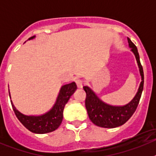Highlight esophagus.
Returning <instances> with one entry per match:
<instances>
[{"instance_id":"1","label":"esophagus","mask_w":156,"mask_h":156,"mask_svg":"<svg viewBox=\"0 0 156 156\" xmlns=\"http://www.w3.org/2000/svg\"><path fill=\"white\" fill-rule=\"evenodd\" d=\"M76 85L78 87L82 88L83 86V84H84V81L83 80L77 79V80H76Z\"/></svg>"}]
</instances>
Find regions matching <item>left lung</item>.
<instances>
[{
    "label": "left lung",
    "mask_w": 156,
    "mask_h": 156,
    "mask_svg": "<svg viewBox=\"0 0 156 156\" xmlns=\"http://www.w3.org/2000/svg\"><path fill=\"white\" fill-rule=\"evenodd\" d=\"M129 48L134 54L137 64H138L139 70L141 76V82L139 87L138 91L135 95L133 100L127 105L124 106H112L106 104L100 100L88 87H83V90L86 92V105L89 118L96 126L104 128H115L124 124L125 122L133 115L134 112L137 108V105L140 101V96L142 94L143 87H144V72H143L142 66L140 64V57L137 51V47L127 38Z\"/></svg>",
    "instance_id": "1"
}]
</instances>
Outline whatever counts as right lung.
Here are the masks:
<instances>
[{"instance_id": "1", "label": "right lung", "mask_w": 156, "mask_h": 156, "mask_svg": "<svg viewBox=\"0 0 156 156\" xmlns=\"http://www.w3.org/2000/svg\"><path fill=\"white\" fill-rule=\"evenodd\" d=\"M31 37L29 40L34 38ZM76 84L75 82H73L69 84L63 85L59 91L58 96L57 98L56 102L53 108L48 112L47 113L39 116L34 115H25L19 112L14 105L12 103V108L20 122L28 129L30 131L35 133H47L55 130L61 125L63 119V109L65 105L68 102L71 95L76 90ZM10 96V93H9Z\"/></svg>"}]
</instances>
